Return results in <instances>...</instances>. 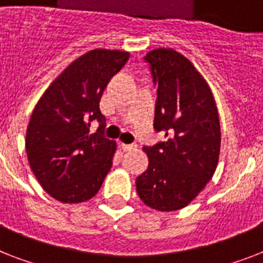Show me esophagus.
<instances>
[{
	"instance_id": "1",
	"label": "esophagus",
	"mask_w": 263,
	"mask_h": 263,
	"mask_svg": "<svg viewBox=\"0 0 263 263\" xmlns=\"http://www.w3.org/2000/svg\"><path fill=\"white\" fill-rule=\"evenodd\" d=\"M121 148H123L124 152H131V150H135L136 144H127V143H120Z\"/></svg>"
}]
</instances>
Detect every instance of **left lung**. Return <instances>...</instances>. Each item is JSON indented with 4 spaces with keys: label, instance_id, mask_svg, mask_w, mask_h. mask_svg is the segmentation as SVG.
<instances>
[{
    "label": "left lung",
    "instance_id": "obj_1",
    "mask_svg": "<svg viewBox=\"0 0 263 263\" xmlns=\"http://www.w3.org/2000/svg\"><path fill=\"white\" fill-rule=\"evenodd\" d=\"M144 60L157 84L154 128L166 142L143 147L148 166L138 176L136 191L148 208L175 212L191 203L216 172L220 119L208 82L187 57L160 47Z\"/></svg>",
    "mask_w": 263,
    "mask_h": 263
}]
</instances>
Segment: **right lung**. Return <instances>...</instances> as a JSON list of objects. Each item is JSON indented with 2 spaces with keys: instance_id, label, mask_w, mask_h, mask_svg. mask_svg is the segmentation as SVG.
<instances>
[{
  "instance_id": "obj_1",
  "label": "right lung",
  "mask_w": 263,
  "mask_h": 263,
  "mask_svg": "<svg viewBox=\"0 0 263 263\" xmlns=\"http://www.w3.org/2000/svg\"><path fill=\"white\" fill-rule=\"evenodd\" d=\"M129 53L94 49L55 78L35 105L27 127L26 152L42 188L63 203H80L99 191L116 153L102 135L105 116L99 101ZM100 128L89 134V123Z\"/></svg>"
}]
</instances>
